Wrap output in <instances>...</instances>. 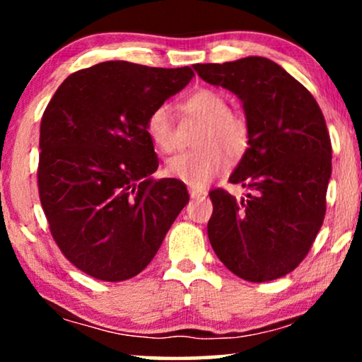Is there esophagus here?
Instances as JSON below:
<instances>
[{"label":"esophagus","mask_w":362,"mask_h":362,"mask_svg":"<svg viewBox=\"0 0 362 362\" xmlns=\"http://www.w3.org/2000/svg\"><path fill=\"white\" fill-rule=\"evenodd\" d=\"M189 196L192 199H204L207 192L204 189H199V187H189Z\"/></svg>","instance_id":"1"}]
</instances>
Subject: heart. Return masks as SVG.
<instances>
[{"label":"heart","mask_w":362,"mask_h":362,"mask_svg":"<svg viewBox=\"0 0 362 362\" xmlns=\"http://www.w3.org/2000/svg\"><path fill=\"white\" fill-rule=\"evenodd\" d=\"M182 108L194 118L206 122L197 146L168 161V175L192 187H204L217 175L226 171L230 158L240 156L249 145V125L239 113H232L229 102L222 93L201 88L182 102ZM146 132L155 146L163 153L177 148L175 117L170 105H160L150 113Z\"/></svg>","instance_id":"obj_1"}]
</instances>
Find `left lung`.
<instances>
[{
	"instance_id": "1",
	"label": "left lung",
	"mask_w": 362,
	"mask_h": 362,
	"mask_svg": "<svg viewBox=\"0 0 362 362\" xmlns=\"http://www.w3.org/2000/svg\"><path fill=\"white\" fill-rule=\"evenodd\" d=\"M194 71L235 93L249 125V148L229 177L249 192L240 199L224 189L209 192L212 249L240 279H280L305 259L325 219L331 140L323 113L296 78L267 57L196 64Z\"/></svg>"
}]
</instances>
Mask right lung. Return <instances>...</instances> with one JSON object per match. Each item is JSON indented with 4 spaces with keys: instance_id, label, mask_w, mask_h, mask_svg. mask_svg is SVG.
I'll return each instance as SVG.
<instances>
[{
    "instance_id": "add662e5",
    "label": "right lung",
    "mask_w": 362,
    "mask_h": 362,
    "mask_svg": "<svg viewBox=\"0 0 362 362\" xmlns=\"http://www.w3.org/2000/svg\"><path fill=\"white\" fill-rule=\"evenodd\" d=\"M189 67L107 61L61 83L41 120L39 197L59 249L93 279L122 281L153 260L189 201L156 180L150 113L182 90Z\"/></svg>"
}]
</instances>
